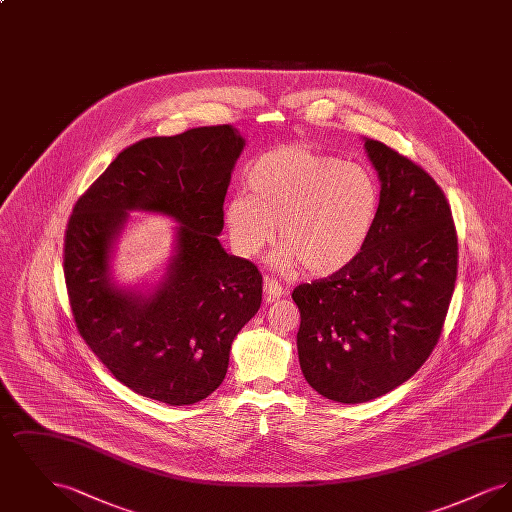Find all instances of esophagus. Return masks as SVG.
<instances>
[{
    "instance_id": "obj_1",
    "label": "esophagus",
    "mask_w": 512,
    "mask_h": 512,
    "mask_svg": "<svg viewBox=\"0 0 512 512\" xmlns=\"http://www.w3.org/2000/svg\"><path fill=\"white\" fill-rule=\"evenodd\" d=\"M282 295H284V288L278 284V280L267 278V280H265V297H267V301L280 299Z\"/></svg>"
}]
</instances>
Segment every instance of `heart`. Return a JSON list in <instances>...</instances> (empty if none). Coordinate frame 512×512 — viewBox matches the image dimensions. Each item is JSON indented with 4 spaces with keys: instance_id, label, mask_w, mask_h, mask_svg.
Returning <instances> with one entry per match:
<instances>
[{
    "instance_id": "obj_1",
    "label": "heart",
    "mask_w": 512,
    "mask_h": 512,
    "mask_svg": "<svg viewBox=\"0 0 512 512\" xmlns=\"http://www.w3.org/2000/svg\"><path fill=\"white\" fill-rule=\"evenodd\" d=\"M249 194L232 195L224 222L232 247L257 257L274 240L276 265L332 276L351 267L376 228L382 188L365 165L309 147H274L245 172Z\"/></svg>"
}]
</instances>
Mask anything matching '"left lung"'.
<instances>
[{
    "label": "left lung",
    "mask_w": 512,
    "mask_h": 512,
    "mask_svg": "<svg viewBox=\"0 0 512 512\" xmlns=\"http://www.w3.org/2000/svg\"><path fill=\"white\" fill-rule=\"evenodd\" d=\"M382 182L376 228L351 267L301 284L299 365L322 397L355 405L407 382L438 343L459 244L436 180L395 149L365 140Z\"/></svg>",
    "instance_id": "left-lung-1"
}]
</instances>
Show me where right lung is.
<instances>
[{"label":"right lung","instance_id":"right-lung-1","mask_svg":"<svg viewBox=\"0 0 512 512\" xmlns=\"http://www.w3.org/2000/svg\"><path fill=\"white\" fill-rule=\"evenodd\" d=\"M244 146L230 124L140 140L74 205L63 268L76 328L121 384L149 399L180 407L211 395L226 376L232 341L261 307L259 268L219 242ZM136 208L179 222L172 265L149 296L117 289L108 267Z\"/></svg>","mask_w":512,"mask_h":512}]
</instances>
